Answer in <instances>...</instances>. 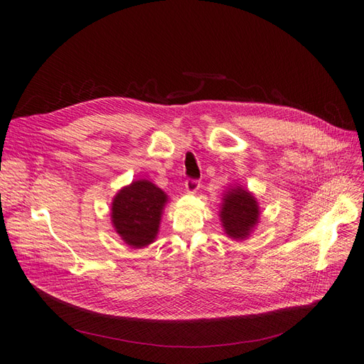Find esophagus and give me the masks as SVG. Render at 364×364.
Instances as JSON below:
<instances>
[{
	"label": "esophagus",
	"mask_w": 364,
	"mask_h": 364,
	"mask_svg": "<svg viewBox=\"0 0 364 364\" xmlns=\"http://www.w3.org/2000/svg\"><path fill=\"white\" fill-rule=\"evenodd\" d=\"M200 189V181H196V180H188L184 183V191L188 192V193H195L196 191Z\"/></svg>",
	"instance_id": "obj_1"
}]
</instances>
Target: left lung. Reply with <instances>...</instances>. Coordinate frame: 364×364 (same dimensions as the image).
Listing matches in <instances>:
<instances>
[{
	"label": "left lung",
	"mask_w": 364,
	"mask_h": 364,
	"mask_svg": "<svg viewBox=\"0 0 364 364\" xmlns=\"http://www.w3.org/2000/svg\"><path fill=\"white\" fill-rule=\"evenodd\" d=\"M261 218L256 196L241 184L224 191L220 207V221L224 233L233 241H245Z\"/></svg>",
	"instance_id": "1"
}]
</instances>
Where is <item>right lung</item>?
<instances>
[{"label":"right lung","mask_w":364,"mask_h":364,"mask_svg":"<svg viewBox=\"0 0 364 364\" xmlns=\"http://www.w3.org/2000/svg\"><path fill=\"white\" fill-rule=\"evenodd\" d=\"M169 198L148 180L123 186L111 203V224L131 248H143L157 240L164 205Z\"/></svg>","instance_id":"1"}]
</instances>
